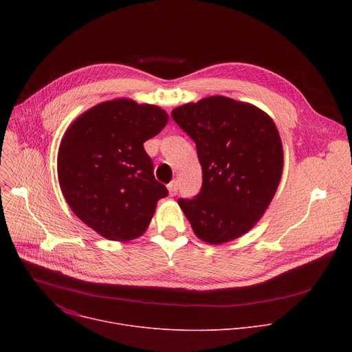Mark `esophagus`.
<instances>
[{
	"label": "esophagus",
	"mask_w": 352,
	"mask_h": 352,
	"mask_svg": "<svg viewBox=\"0 0 352 352\" xmlns=\"http://www.w3.org/2000/svg\"><path fill=\"white\" fill-rule=\"evenodd\" d=\"M167 188H168L170 195H171V196H175L177 192H178V182H177V181H171V182L167 185Z\"/></svg>",
	"instance_id": "esophagus-1"
}]
</instances>
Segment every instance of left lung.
<instances>
[{"label": "left lung", "mask_w": 352, "mask_h": 352, "mask_svg": "<svg viewBox=\"0 0 352 352\" xmlns=\"http://www.w3.org/2000/svg\"><path fill=\"white\" fill-rule=\"evenodd\" d=\"M196 143L204 184L178 205L195 235L220 245L252 230L269 208L283 174V144L274 121L259 107L210 96L173 110Z\"/></svg>", "instance_id": "obj_1"}]
</instances>
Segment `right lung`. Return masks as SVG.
Masks as SVG:
<instances>
[{"mask_svg": "<svg viewBox=\"0 0 352 352\" xmlns=\"http://www.w3.org/2000/svg\"><path fill=\"white\" fill-rule=\"evenodd\" d=\"M168 114L126 97L96 104L65 131L57 157L58 181L71 210L102 236H140L168 195L153 174L143 143L166 126Z\"/></svg>", "mask_w": 352, "mask_h": 352, "instance_id": "1", "label": "right lung"}]
</instances>
